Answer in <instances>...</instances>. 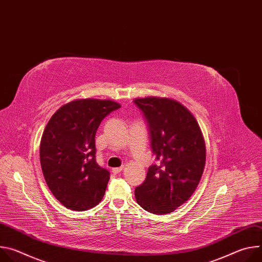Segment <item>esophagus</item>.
I'll use <instances>...</instances> for the list:
<instances>
[{
	"label": "esophagus",
	"instance_id": "obj_1",
	"mask_svg": "<svg viewBox=\"0 0 262 262\" xmlns=\"http://www.w3.org/2000/svg\"><path fill=\"white\" fill-rule=\"evenodd\" d=\"M123 166H121V167H119V168H113V170H112V172H113L114 174H118V173H120L122 170H123Z\"/></svg>",
	"mask_w": 262,
	"mask_h": 262
}]
</instances>
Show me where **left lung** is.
I'll return each instance as SVG.
<instances>
[{
    "label": "left lung",
    "instance_id": "8db88e82",
    "mask_svg": "<svg viewBox=\"0 0 262 262\" xmlns=\"http://www.w3.org/2000/svg\"><path fill=\"white\" fill-rule=\"evenodd\" d=\"M150 134L158 165L148 169L135 196L145 210L164 214L188 201L201 180L206 161L202 132L191 112L180 102L149 96L135 98Z\"/></svg>",
    "mask_w": 262,
    "mask_h": 262
}]
</instances>
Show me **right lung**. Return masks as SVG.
<instances>
[{
  "instance_id": "right-lung-1",
  "label": "right lung",
  "mask_w": 262,
  "mask_h": 262,
  "mask_svg": "<svg viewBox=\"0 0 262 262\" xmlns=\"http://www.w3.org/2000/svg\"><path fill=\"white\" fill-rule=\"evenodd\" d=\"M121 105L84 98L65 103L48 122L40 142V165L49 189L72 210H87L102 199L110 173L95 161V134L101 120Z\"/></svg>"
}]
</instances>
